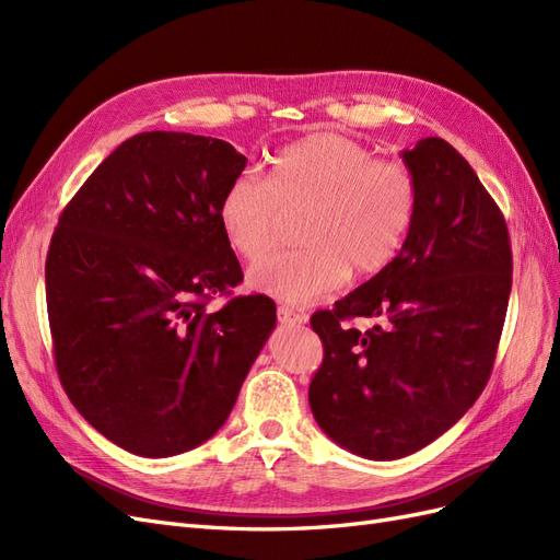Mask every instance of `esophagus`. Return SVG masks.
<instances>
[{"mask_svg": "<svg viewBox=\"0 0 560 560\" xmlns=\"http://www.w3.org/2000/svg\"><path fill=\"white\" fill-rule=\"evenodd\" d=\"M278 319H280V325L296 327V325H303V322H306V315L296 313V311L290 308V306H280V308H278Z\"/></svg>", "mask_w": 560, "mask_h": 560, "instance_id": "obj_1", "label": "esophagus"}]
</instances>
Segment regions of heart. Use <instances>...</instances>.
I'll return each mask as SVG.
<instances>
[{
	"label": "heart",
	"instance_id": "1",
	"mask_svg": "<svg viewBox=\"0 0 560 560\" xmlns=\"http://www.w3.org/2000/svg\"><path fill=\"white\" fill-rule=\"evenodd\" d=\"M418 210V186L406 165L378 161L336 132H313L270 159L266 184L235 177L217 208L219 229L243 259L278 243L282 214H299L303 247L270 254L247 280L287 303H313L341 290L350 270L374 276L401 252Z\"/></svg>",
	"mask_w": 560,
	"mask_h": 560
}]
</instances>
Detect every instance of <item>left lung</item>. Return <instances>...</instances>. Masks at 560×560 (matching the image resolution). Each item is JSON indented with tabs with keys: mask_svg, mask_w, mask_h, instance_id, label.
<instances>
[{
	"mask_svg": "<svg viewBox=\"0 0 560 560\" xmlns=\"http://www.w3.org/2000/svg\"><path fill=\"white\" fill-rule=\"evenodd\" d=\"M401 159L418 210L401 252L311 327L325 358L311 411L329 439L369 460L432 444L479 399L493 371L512 292L504 217L471 165L442 138ZM352 316H383L360 332Z\"/></svg>",
	"mask_w": 560,
	"mask_h": 560,
	"instance_id": "8db88e82",
	"label": "left lung"
}]
</instances>
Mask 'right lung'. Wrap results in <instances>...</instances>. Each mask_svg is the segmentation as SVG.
I'll return each instance as SVG.
<instances>
[{
	"label": "right lung",
	"mask_w": 560,
	"mask_h": 560,
	"mask_svg": "<svg viewBox=\"0 0 560 560\" xmlns=\"http://www.w3.org/2000/svg\"><path fill=\"white\" fill-rule=\"evenodd\" d=\"M245 165L224 140L140 132L58 219L46 257L58 376L77 411L128 453L208 442L276 329L264 294L206 311L243 280L217 208Z\"/></svg>",
	"instance_id": "1"
}]
</instances>
